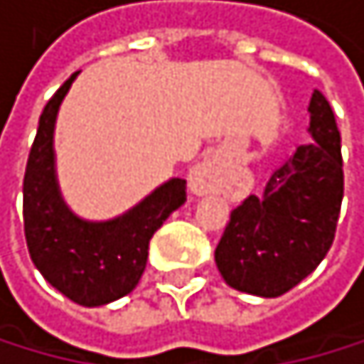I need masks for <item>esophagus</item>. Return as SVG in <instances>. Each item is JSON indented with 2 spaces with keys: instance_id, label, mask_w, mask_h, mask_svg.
I'll use <instances>...</instances> for the list:
<instances>
[{
  "instance_id": "34e87169",
  "label": "esophagus",
  "mask_w": 364,
  "mask_h": 364,
  "mask_svg": "<svg viewBox=\"0 0 364 364\" xmlns=\"http://www.w3.org/2000/svg\"><path fill=\"white\" fill-rule=\"evenodd\" d=\"M227 186V173H225V162L220 155H209L200 164L193 166L191 176H188V188L196 196H211V193H222Z\"/></svg>"
}]
</instances>
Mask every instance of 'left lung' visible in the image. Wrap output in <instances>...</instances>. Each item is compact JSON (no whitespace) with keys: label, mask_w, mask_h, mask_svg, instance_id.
Listing matches in <instances>:
<instances>
[{"label":"left lung","mask_w":364,"mask_h":364,"mask_svg":"<svg viewBox=\"0 0 364 364\" xmlns=\"http://www.w3.org/2000/svg\"><path fill=\"white\" fill-rule=\"evenodd\" d=\"M311 144L296 149L264 186L231 211L215 264L237 291L278 298L323 262L341 215L345 176L341 131L327 97L309 102Z\"/></svg>","instance_id":"8db88e82"}]
</instances>
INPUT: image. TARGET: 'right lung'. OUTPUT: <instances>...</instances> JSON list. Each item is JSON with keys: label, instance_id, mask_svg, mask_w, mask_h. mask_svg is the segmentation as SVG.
<instances>
[{"label": "right lung", "instance_id": "obj_1", "mask_svg": "<svg viewBox=\"0 0 364 364\" xmlns=\"http://www.w3.org/2000/svg\"><path fill=\"white\" fill-rule=\"evenodd\" d=\"M77 73L60 86L39 117L23 176V233L31 260L57 291L82 307H100L131 294L142 278L149 242L186 202V180L171 178L127 213L88 222L62 200L53 133L60 104Z\"/></svg>", "mask_w": 364, "mask_h": 364}]
</instances>
